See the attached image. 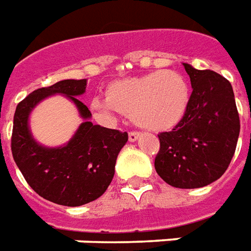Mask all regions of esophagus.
<instances>
[{"instance_id": "obj_1", "label": "esophagus", "mask_w": 251, "mask_h": 251, "mask_svg": "<svg viewBox=\"0 0 251 251\" xmlns=\"http://www.w3.org/2000/svg\"><path fill=\"white\" fill-rule=\"evenodd\" d=\"M139 136H140V132H136V131H131V132L128 133V139H129V141L137 140Z\"/></svg>"}]
</instances>
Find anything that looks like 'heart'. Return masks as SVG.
<instances>
[{"instance_id":"b5f03b06","label":"heart","mask_w":251,"mask_h":251,"mask_svg":"<svg viewBox=\"0 0 251 251\" xmlns=\"http://www.w3.org/2000/svg\"><path fill=\"white\" fill-rule=\"evenodd\" d=\"M189 99L184 75L175 70H157L110 83L105 99H92L91 110L103 120H112L115 112H120L133 118L140 127L167 131L181 122Z\"/></svg>"}]
</instances>
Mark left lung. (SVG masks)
<instances>
[{
  "label": "left lung",
  "mask_w": 251,
  "mask_h": 251,
  "mask_svg": "<svg viewBox=\"0 0 251 251\" xmlns=\"http://www.w3.org/2000/svg\"><path fill=\"white\" fill-rule=\"evenodd\" d=\"M192 83L189 105L181 122L159 133L154 168L175 188L209 185L225 173L240 136V116L230 82L212 70L184 63Z\"/></svg>",
  "instance_id": "left-lung-1"
}]
</instances>
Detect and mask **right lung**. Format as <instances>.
Here are the masks:
<instances>
[{"label": "right lung", "mask_w": 251, "mask_h": 251, "mask_svg": "<svg viewBox=\"0 0 251 251\" xmlns=\"http://www.w3.org/2000/svg\"><path fill=\"white\" fill-rule=\"evenodd\" d=\"M87 79H66L35 90L18 103L11 132V153L26 182L41 197L65 206H80L99 199L112 181L119 152L128 133L92 124L91 112L75 97ZM63 93L75 101L85 119L69 144L59 149L39 146L27 126L29 111L49 95Z\"/></svg>", "instance_id": "add662e5"}]
</instances>
